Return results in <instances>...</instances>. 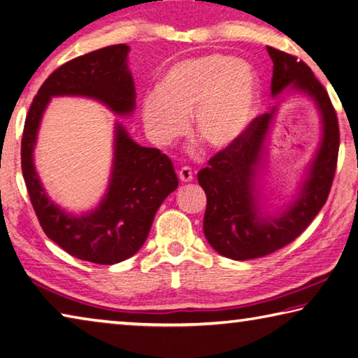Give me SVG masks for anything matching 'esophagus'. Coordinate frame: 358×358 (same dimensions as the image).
<instances>
[{"mask_svg":"<svg viewBox=\"0 0 358 358\" xmlns=\"http://www.w3.org/2000/svg\"><path fill=\"white\" fill-rule=\"evenodd\" d=\"M178 176H179L182 184H188V182L193 180V171H192V168L182 166L180 170L178 171Z\"/></svg>","mask_w":358,"mask_h":358,"instance_id":"esophagus-1","label":"esophagus"}]
</instances>
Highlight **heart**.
I'll list each match as a JSON object with an SVG mask.
<instances>
[{
	"label": "heart",
	"mask_w": 358,
	"mask_h": 358,
	"mask_svg": "<svg viewBox=\"0 0 358 358\" xmlns=\"http://www.w3.org/2000/svg\"><path fill=\"white\" fill-rule=\"evenodd\" d=\"M259 85L251 65L224 54L187 59L173 65L159 90L141 103L145 131L156 145L168 146L188 129L221 151L246 131L257 104Z\"/></svg>",
	"instance_id": "b5f03b06"
}]
</instances>
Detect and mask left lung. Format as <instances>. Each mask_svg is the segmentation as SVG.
I'll return each instance as SVG.
<instances>
[{"label":"left lung","mask_w":358,"mask_h":358,"mask_svg":"<svg viewBox=\"0 0 358 358\" xmlns=\"http://www.w3.org/2000/svg\"><path fill=\"white\" fill-rule=\"evenodd\" d=\"M266 50L274 64L271 95L293 84L312 96L322 117V141L298 199L278 218L262 217L255 198V174L275 107L254 118L232 146L218 151L198 173L207 196L206 238L215 251L234 260L263 257L298 238L326 204L338 160V118L326 89L296 56L273 46Z\"/></svg>","instance_id":"8db88e82"}]
</instances>
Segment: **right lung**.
Here are the masks:
<instances>
[{"label": "right lung", "instance_id": "1", "mask_svg": "<svg viewBox=\"0 0 358 358\" xmlns=\"http://www.w3.org/2000/svg\"><path fill=\"white\" fill-rule=\"evenodd\" d=\"M127 45H112L71 59L54 70L29 107L22 138V171L31 204L46 237L80 260L113 265L143 246L154 215L178 188L171 160L156 148L137 145L121 124L115 129V157L109 188L90 213L74 217L54 204L34 166L40 120L51 96L95 98L118 115L136 107V89L126 65Z\"/></svg>", "mask_w": 358, "mask_h": 358}]
</instances>
